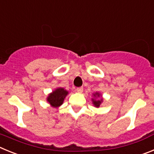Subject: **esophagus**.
<instances>
[{
  "label": "esophagus",
  "mask_w": 154,
  "mask_h": 154,
  "mask_svg": "<svg viewBox=\"0 0 154 154\" xmlns=\"http://www.w3.org/2000/svg\"><path fill=\"white\" fill-rule=\"evenodd\" d=\"M83 87H77V89H76V91H77L78 93H82L83 92Z\"/></svg>",
  "instance_id": "1"
}]
</instances>
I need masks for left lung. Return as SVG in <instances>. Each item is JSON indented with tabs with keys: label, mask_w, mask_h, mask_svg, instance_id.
Wrapping results in <instances>:
<instances>
[{
	"label": "left lung",
	"mask_w": 154,
	"mask_h": 154,
	"mask_svg": "<svg viewBox=\"0 0 154 154\" xmlns=\"http://www.w3.org/2000/svg\"><path fill=\"white\" fill-rule=\"evenodd\" d=\"M94 96H96V95H97V96H98V97L100 96V94H98V93H96V94H94ZM92 100H93V103H94V106H99L100 104L101 103V102H102V99L99 100H95L93 99Z\"/></svg>",
	"instance_id": "obj_1"
}]
</instances>
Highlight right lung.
<instances>
[{
	"label": "right lung",
	"mask_w": 154,
	"mask_h": 154,
	"mask_svg": "<svg viewBox=\"0 0 154 154\" xmlns=\"http://www.w3.org/2000/svg\"><path fill=\"white\" fill-rule=\"evenodd\" d=\"M68 92L65 91L63 88H58L55 90L52 94L49 95L48 97V101L53 106H59L63 103L65 97L67 96Z\"/></svg>",
	"instance_id": "1"
}]
</instances>
